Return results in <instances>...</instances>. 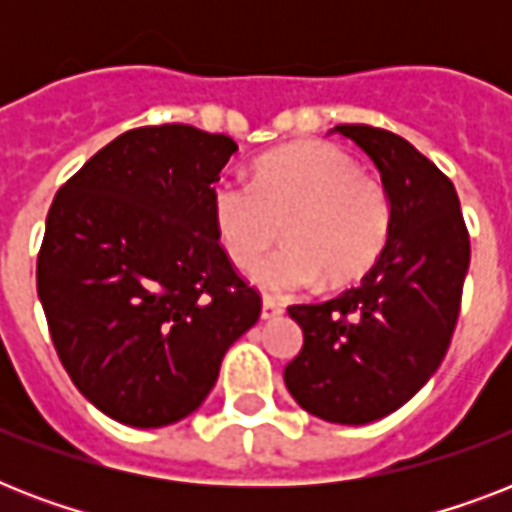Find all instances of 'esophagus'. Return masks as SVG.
I'll return each mask as SVG.
<instances>
[{"instance_id":"obj_1","label":"esophagus","mask_w":512,"mask_h":512,"mask_svg":"<svg viewBox=\"0 0 512 512\" xmlns=\"http://www.w3.org/2000/svg\"><path fill=\"white\" fill-rule=\"evenodd\" d=\"M281 313H284V308H281L279 303H273V300H263V311H260V316H263L265 321L276 319V316H281Z\"/></svg>"}]
</instances>
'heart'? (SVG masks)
Here are the masks:
<instances>
[{
  "instance_id": "obj_1",
  "label": "heart",
  "mask_w": 512,
  "mask_h": 512,
  "mask_svg": "<svg viewBox=\"0 0 512 512\" xmlns=\"http://www.w3.org/2000/svg\"><path fill=\"white\" fill-rule=\"evenodd\" d=\"M212 225L236 265L254 263L285 223L288 247L252 265L249 281L287 297L321 276L345 284L380 257L390 204L377 180L327 143H295L255 164V183L220 180L209 193Z\"/></svg>"
}]
</instances>
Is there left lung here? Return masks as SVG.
<instances>
[{"mask_svg":"<svg viewBox=\"0 0 512 512\" xmlns=\"http://www.w3.org/2000/svg\"><path fill=\"white\" fill-rule=\"evenodd\" d=\"M374 162L390 204L380 257L358 287L289 305L303 350L284 369L297 404L337 425H366L404 406L444 361L470 265L452 180L409 140L369 124H337Z\"/></svg>","mask_w":512,"mask_h":512,"instance_id":"8db88e82","label":"left lung"}]
</instances>
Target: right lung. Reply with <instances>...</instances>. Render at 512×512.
<instances>
[{"label":"right lung","instance_id":"right-lung-1","mask_svg":"<svg viewBox=\"0 0 512 512\" xmlns=\"http://www.w3.org/2000/svg\"><path fill=\"white\" fill-rule=\"evenodd\" d=\"M236 151L191 124L140 127L52 201L36 289L68 377L111 420L164 428L196 412L260 319L209 212Z\"/></svg>","mask_w":512,"mask_h":512}]
</instances>
